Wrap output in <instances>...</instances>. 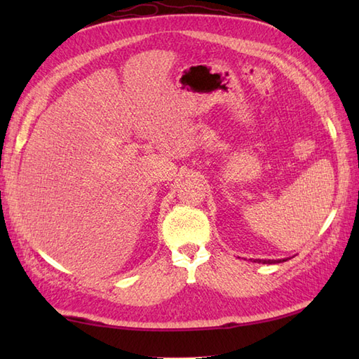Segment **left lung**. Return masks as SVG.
Returning a JSON list of instances; mask_svg holds the SVG:
<instances>
[{"label": "left lung", "instance_id": "8db88e82", "mask_svg": "<svg viewBox=\"0 0 359 359\" xmlns=\"http://www.w3.org/2000/svg\"><path fill=\"white\" fill-rule=\"evenodd\" d=\"M253 262H257V264H279V262H285L288 261V257L285 259H251Z\"/></svg>", "mask_w": 359, "mask_h": 359}]
</instances>
